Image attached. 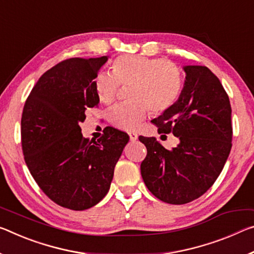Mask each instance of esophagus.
Instances as JSON below:
<instances>
[{
    "label": "esophagus",
    "mask_w": 254,
    "mask_h": 254,
    "mask_svg": "<svg viewBox=\"0 0 254 254\" xmlns=\"http://www.w3.org/2000/svg\"><path fill=\"white\" fill-rule=\"evenodd\" d=\"M128 136H130L131 141H135V140L138 139V134H136L135 132H128Z\"/></svg>",
    "instance_id": "34e87169"
}]
</instances>
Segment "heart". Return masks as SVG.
<instances>
[{
  "instance_id": "obj_1",
  "label": "heart",
  "mask_w": 254,
  "mask_h": 254,
  "mask_svg": "<svg viewBox=\"0 0 254 254\" xmlns=\"http://www.w3.org/2000/svg\"><path fill=\"white\" fill-rule=\"evenodd\" d=\"M121 86L132 84L131 103L111 108L108 120L121 130H133L146 118L148 111L162 114L174 105L183 86L180 67L167 60L141 55H121L112 63V74H100L95 82L103 104L116 99Z\"/></svg>"
}]
</instances>
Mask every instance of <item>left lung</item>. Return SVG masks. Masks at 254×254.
I'll return each instance as SVG.
<instances>
[{
  "label": "left lung",
  "mask_w": 254,
  "mask_h": 254,
  "mask_svg": "<svg viewBox=\"0 0 254 254\" xmlns=\"http://www.w3.org/2000/svg\"><path fill=\"white\" fill-rule=\"evenodd\" d=\"M179 99L155 119L158 133H173L180 143L164 148L156 138L139 136L147 148L140 170L156 198L172 204L198 199L223 171L232 148V108L219 79L201 65L183 66Z\"/></svg>",
  "instance_id": "1"
}]
</instances>
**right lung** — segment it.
<instances>
[{
    "label": "right lung",
    "instance_id": "right-lung-1",
    "mask_svg": "<svg viewBox=\"0 0 254 254\" xmlns=\"http://www.w3.org/2000/svg\"><path fill=\"white\" fill-rule=\"evenodd\" d=\"M108 60L69 59L40 76L23 106L21 143L36 183L59 206L84 210L110 190L128 135L106 127L97 141L84 139L80 122L98 105L95 79Z\"/></svg>",
    "mask_w": 254,
    "mask_h": 254
}]
</instances>
